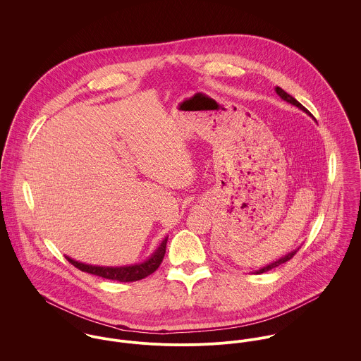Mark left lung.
I'll use <instances>...</instances> for the list:
<instances>
[{"instance_id":"left-lung-1","label":"left lung","mask_w":361,"mask_h":361,"mask_svg":"<svg viewBox=\"0 0 361 361\" xmlns=\"http://www.w3.org/2000/svg\"><path fill=\"white\" fill-rule=\"evenodd\" d=\"M275 92H276V94H278L282 100H285V102H288V103H290L292 105H296L298 108H300V109H303L305 112H307V109H306L302 104L299 103L296 99H293L290 94H288L285 90H282L281 87H276V89H275ZM298 250H299V249H298ZM298 250H293V252L288 253L285 257L279 258V259H276V261L271 262L269 265H267V267H264V268L258 269V271H256V274H262V272H267V271H269V269H272V268H275V267H279L281 264H283V262H286V261H289L290 258L293 257V256L298 253Z\"/></svg>"}]
</instances>
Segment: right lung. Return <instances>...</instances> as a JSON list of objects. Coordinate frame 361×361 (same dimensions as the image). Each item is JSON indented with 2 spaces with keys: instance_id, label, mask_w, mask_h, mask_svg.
<instances>
[{
  "instance_id": "obj_1",
  "label": "right lung",
  "mask_w": 361,
  "mask_h": 361,
  "mask_svg": "<svg viewBox=\"0 0 361 361\" xmlns=\"http://www.w3.org/2000/svg\"><path fill=\"white\" fill-rule=\"evenodd\" d=\"M166 240L168 238H165L159 247L155 250L152 255V257L140 264H135V265H125V267H100V265H90V264H85V262H79L75 261L71 257H66V259L75 265L76 268H79L83 272H89L97 276H102L105 279H111V281H119V282H135V281H140L149 275H152L155 269L159 267V264L162 262V258L165 256V249H166Z\"/></svg>"
}]
</instances>
